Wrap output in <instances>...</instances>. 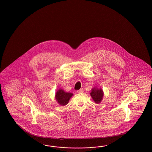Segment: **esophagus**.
I'll return each instance as SVG.
<instances>
[{
  "label": "esophagus",
  "mask_w": 152,
  "mask_h": 152,
  "mask_svg": "<svg viewBox=\"0 0 152 152\" xmlns=\"http://www.w3.org/2000/svg\"><path fill=\"white\" fill-rule=\"evenodd\" d=\"M77 94H82L83 92V89H80V90H77Z\"/></svg>",
  "instance_id": "34e87169"
}]
</instances>
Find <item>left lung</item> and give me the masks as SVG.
<instances>
[{
  "instance_id": "left-lung-1",
  "label": "left lung",
  "mask_w": 152,
  "mask_h": 152,
  "mask_svg": "<svg viewBox=\"0 0 152 152\" xmlns=\"http://www.w3.org/2000/svg\"><path fill=\"white\" fill-rule=\"evenodd\" d=\"M90 95L96 104H99L103 99L104 92L100 87H94L91 90Z\"/></svg>"
}]
</instances>
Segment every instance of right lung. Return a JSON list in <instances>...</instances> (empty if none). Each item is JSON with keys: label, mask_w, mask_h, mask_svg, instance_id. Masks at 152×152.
Segmentation results:
<instances>
[{"label": "right lung", "mask_w": 152, "mask_h": 152, "mask_svg": "<svg viewBox=\"0 0 152 152\" xmlns=\"http://www.w3.org/2000/svg\"><path fill=\"white\" fill-rule=\"evenodd\" d=\"M73 96V94L66 92L61 88L58 89L55 93V100L61 106H65L69 102L71 98Z\"/></svg>", "instance_id": "add662e5"}]
</instances>
